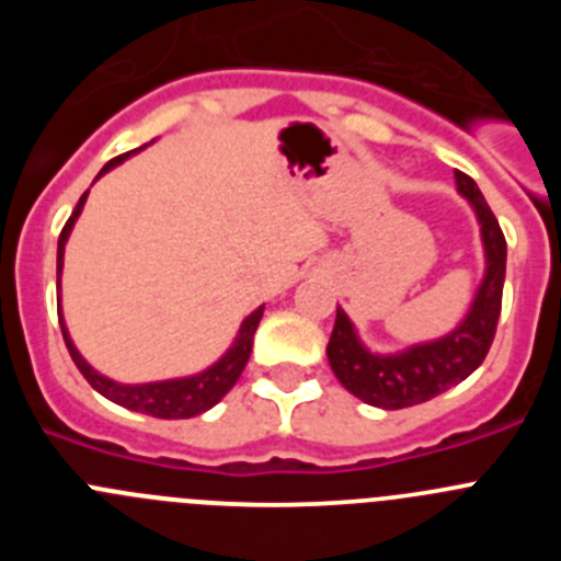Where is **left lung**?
Segmentation results:
<instances>
[{
  "instance_id": "left-lung-1",
  "label": "left lung",
  "mask_w": 561,
  "mask_h": 561,
  "mask_svg": "<svg viewBox=\"0 0 561 561\" xmlns=\"http://www.w3.org/2000/svg\"><path fill=\"white\" fill-rule=\"evenodd\" d=\"M455 187L474 210L485 257L483 277L463 320L438 340L415 342L396 354H376L359 340L351 317L336 306L334 331L325 348L329 365L342 388L370 408L401 410L435 399L478 370L494 340L503 306L505 238L474 180L455 171Z\"/></svg>"
}]
</instances>
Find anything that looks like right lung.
Wrapping results in <instances>:
<instances>
[{
  "mask_svg": "<svg viewBox=\"0 0 561 561\" xmlns=\"http://www.w3.org/2000/svg\"><path fill=\"white\" fill-rule=\"evenodd\" d=\"M137 151H140V148H137ZM137 151L121 153V157H114L112 162H106V165L101 168V173H98V180H101L103 173L117 168L123 160H128V157ZM87 196L89 191L78 199L76 210H72L69 221L64 225L61 236H58V286H61L64 247H67L69 232H72V227H76L83 205H87ZM261 317H264V306H257L250 317H244V323H241V329H238L232 345L219 356V359L213 362L210 368L199 370V374H193V376H182V379L142 381V385H123V381H114L108 379V376L98 374V370L83 359L81 351L76 348V342H72V336H69L61 311H58V323H61V334H64V342H67L69 356H72V362H76L78 370L83 374V379H87L98 393L106 396V399L114 401V404H121V408L134 410V413L153 415V419H193V415L210 410L213 404H219V401L230 393V388L238 381L241 370H244L247 359H250L252 336H255Z\"/></svg>",
  "mask_w": 561,
  "mask_h": 561,
  "instance_id": "add662e5",
  "label": "right lung"
}]
</instances>
